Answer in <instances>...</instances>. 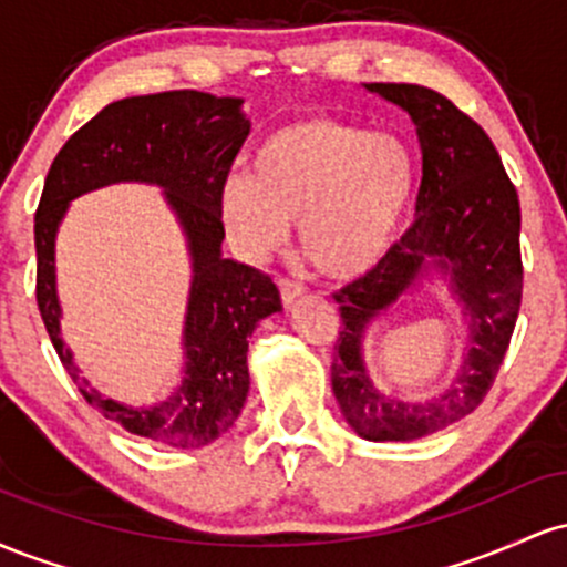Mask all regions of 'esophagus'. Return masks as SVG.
Returning a JSON list of instances; mask_svg holds the SVG:
<instances>
[{
  "instance_id": "1",
  "label": "esophagus",
  "mask_w": 567,
  "mask_h": 567,
  "mask_svg": "<svg viewBox=\"0 0 567 567\" xmlns=\"http://www.w3.org/2000/svg\"><path fill=\"white\" fill-rule=\"evenodd\" d=\"M303 290H306L303 285L296 282V279H290V277L279 279V296H282V303H285V306L296 303V298H301Z\"/></svg>"
}]
</instances>
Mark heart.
<instances>
[{
    "mask_svg": "<svg viewBox=\"0 0 567 567\" xmlns=\"http://www.w3.org/2000/svg\"><path fill=\"white\" fill-rule=\"evenodd\" d=\"M415 194L419 159L400 135L301 120L266 135L252 175H226L218 207L234 243L252 256L298 224L306 261L333 279H354L386 258Z\"/></svg>",
    "mask_w": 567,
    "mask_h": 567,
    "instance_id": "1",
    "label": "heart"
}]
</instances>
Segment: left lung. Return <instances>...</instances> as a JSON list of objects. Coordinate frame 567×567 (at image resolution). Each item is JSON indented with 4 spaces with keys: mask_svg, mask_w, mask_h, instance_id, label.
<instances>
[{
    "mask_svg": "<svg viewBox=\"0 0 567 567\" xmlns=\"http://www.w3.org/2000/svg\"><path fill=\"white\" fill-rule=\"evenodd\" d=\"M365 87L405 109L419 130V216L375 269L333 296L343 324L330 379L341 413L360 437L405 442L474 413L496 381L523 298L519 199L493 141L453 101L421 84L370 82ZM426 260L452 275L473 317V349L445 395L432 403H402L374 392L359 343L367 322L414 281Z\"/></svg>",
    "mask_w": 567,
    "mask_h": 567,
    "instance_id": "1",
    "label": "left lung"
}]
</instances>
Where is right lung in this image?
<instances>
[{
	"label": "right lung",
	"instance_id": "add662e5",
	"mask_svg": "<svg viewBox=\"0 0 567 567\" xmlns=\"http://www.w3.org/2000/svg\"><path fill=\"white\" fill-rule=\"evenodd\" d=\"M239 103L197 90H165L109 103L63 143L34 216L37 306L71 381L109 421L173 447L210 445L237 421L250 386L247 336L258 320L282 309L269 275L220 256L226 234L218 207L220 184L250 133ZM116 179L165 185L195 258L185 334L187 379L154 409H127L97 395L70 362L56 328V224L71 198Z\"/></svg>",
	"mask_w": 567,
	"mask_h": 567
}]
</instances>
